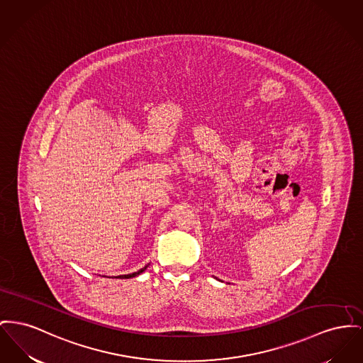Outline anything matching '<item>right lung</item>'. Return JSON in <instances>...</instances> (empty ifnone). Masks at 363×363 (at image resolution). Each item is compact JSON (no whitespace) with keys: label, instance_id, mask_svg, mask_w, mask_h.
<instances>
[{"label":"right lung","instance_id":"obj_1","mask_svg":"<svg viewBox=\"0 0 363 363\" xmlns=\"http://www.w3.org/2000/svg\"><path fill=\"white\" fill-rule=\"evenodd\" d=\"M148 266H150V263H148V264H147V266H144V267H143V269H140V270H138V272H134V273H133V274H123V276H118V277H116V278L137 277V276H140V274H141V273H144V272H145V270H147V267H148Z\"/></svg>","mask_w":363,"mask_h":363}]
</instances>
